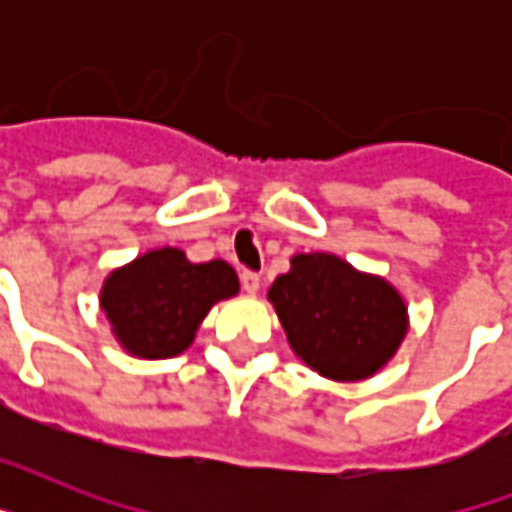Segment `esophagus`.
<instances>
[{"instance_id":"obj_1","label":"esophagus","mask_w":512,"mask_h":512,"mask_svg":"<svg viewBox=\"0 0 512 512\" xmlns=\"http://www.w3.org/2000/svg\"><path fill=\"white\" fill-rule=\"evenodd\" d=\"M241 287L247 295H257L260 292V276L255 271H244L241 273Z\"/></svg>"}]
</instances>
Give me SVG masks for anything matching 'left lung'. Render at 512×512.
I'll return each instance as SVG.
<instances>
[{
	"instance_id": "obj_1",
	"label": "left lung",
	"mask_w": 512,
	"mask_h": 512,
	"mask_svg": "<svg viewBox=\"0 0 512 512\" xmlns=\"http://www.w3.org/2000/svg\"><path fill=\"white\" fill-rule=\"evenodd\" d=\"M289 348L335 382L372 377L409 332V308L388 279L332 252H297L268 289Z\"/></svg>"
}]
</instances>
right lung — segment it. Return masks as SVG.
I'll return each mask as SVG.
<instances>
[{
    "mask_svg": "<svg viewBox=\"0 0 512 512\" xmlns=\"http://www.w3.org/2000/svg\"><path fill=\"white\" fill-rule=\"evenodd\" d=\"M239 295V276L225 260L191 263L183 249H148L108 273L100 311L130 356L156 361L180 356L220 300Z\"/></svg>",
    "mask_w": 512,
    "mask_h": 512,
    "instance_id": "1",
    "label": "right lung"
}]
</instances>
